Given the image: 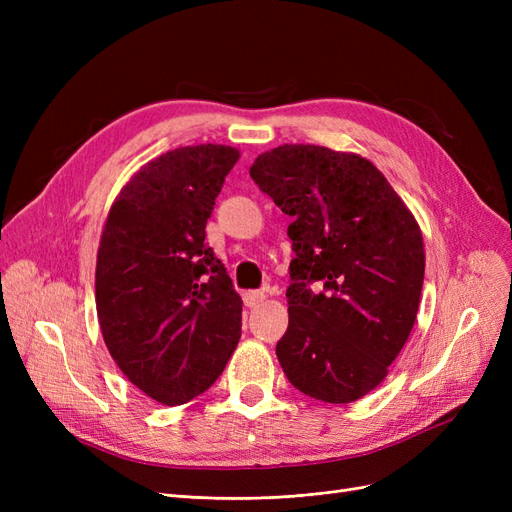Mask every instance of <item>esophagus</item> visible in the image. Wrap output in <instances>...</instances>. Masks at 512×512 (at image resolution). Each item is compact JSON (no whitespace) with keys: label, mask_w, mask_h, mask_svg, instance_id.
<instances>
[{"label":"esophagus","mask_w":512,"mask_h":512,"mask_svg":"<svg viewBox=\"0 0 512 512\" xmlns=\"http://www.w3.org/2000/svg\"><path fill=\"white\" fill-rule=\"evenodd\" d=\"M265 297H267V294L262 292V290H247V292L243 294V303H245L247 307H256V305H260L262 301H265Z\"/></svg>","instance_id":"esophagus-1"}]
</instances>
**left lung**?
Returning a JSON list of instances; mask_svg holds the SVG:
<instances>
[{"label":"left lung","mask_w":512,"mask_h":512,"mask_svg":"<svg viewBox=\"0 0 512 512\" xmlns=\"http://www.w3.org/2000/svg\"><path fill=\"white\" fill-rule=\"evenodd\" d=\"M292 218L288 329L275 354L301 393L350 404L389 374L414 327L423 235L391 183L356 153L282 145L250 168Z\"/></svg>","instance_id":"1"}]
</instances>
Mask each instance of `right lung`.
<instances>
[{
	"label": "right lung",
	"instance_id": "1",
	"mask_svg": "<svg viewBox=\"0 0 512 512\" xmlns=\"http://www.w3.org/2000/svg\"><path fill=\"white\" fill-rule=\"evenodd\" d=\"M239 151L179 147L123 185L100 239L96 307L104 344L145 395L179 406L220 378L241 337V297L205 243Z\"/></svg>",
	"mask_w": 512,
	"mask_h": 512
}]
</instances>
